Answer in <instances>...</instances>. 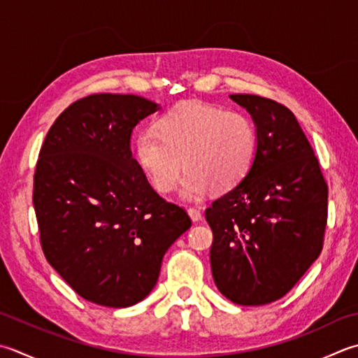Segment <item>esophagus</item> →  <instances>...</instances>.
I'll return each instance as SVG.
<instances>
[{
  "label": "esophagus",
  "mask_w": 358,
  "mask_h": 358,
  "mask_svg": "<svg viewBox=\"0 0 358 358\" xmlns=\"http://www.w3.org/2000/svg\"><path fill=\"white\" fill-rule=\"evenodd\" d=\"M187 214L191 217L192 222H200L201 220V211L197 208H189L187 209Z\"/></svg>",
  "instance_id": "34e87169"
}]
</instances>
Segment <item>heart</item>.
<instances>
[{"label":"heart","instance_id":"obj_1","mask_svg":"<svg viewBox=\"0 0 358 358\" xmlns=\"http://www.w3.org/2000/svg\"><path fill=\"white\" fill-rule=\"evenodd\" d=\"M155 127L157 135L139 133L133 153L161 194L173 191L183 164L187 172L181 195L187 200L201 199L211 187L217 192L229 191L247 177L253 164L257 133L242 111L187 101L161 116Z\"/></svg>","mask_w":358,"mask_h":358}]
</instances>
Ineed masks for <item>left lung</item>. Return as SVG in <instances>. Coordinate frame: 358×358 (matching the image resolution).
<instances>
[{"mask_svg": "<svg viewBox=\"0 0 358 358\" xmlns=\"http://www.w3.org/2000/svg\"><path fill=\"white\" fill-rule=\"evenodd\" d=\"M257 133L256 155L239 185L205 213L217 289L241 306L287 295L323 250L327 185L309 139L282 103L231 94Z\"/></svg>", "mask_w": 358, "mask_h": 358, "instance_id": "8db88e82", "label": "left lung"}]
</instances>
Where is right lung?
I'll use <instances>...</instances> for the list:
<instances>
[{"instance_id": "add662e5", "label": "right lung", "mask_w": 358, "mask_h": 358, "mask_svg": "<svg viewBox=\"0 0 358 358\" xmlns=\"http://www.w3.org/2000/svg\"><path fill=\"white\" fill-rule=\"evenodd\" d=\"M159 105L91 94L55 119L34 173V209L46 261L91 303L130 307L155 287L166 251L191 228L183 208L155 192L130 138Z\"/></svg>"}]
</instances>
